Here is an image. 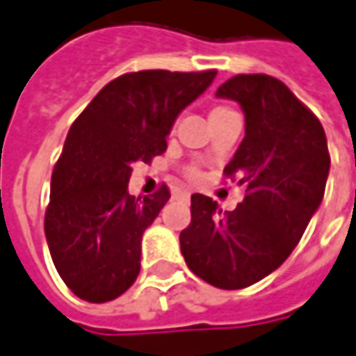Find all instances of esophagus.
<instances>
[{
  "mask_svg": "<svg viewBox=\"0 0 356 356\" xmlns=\"http://www.w3.org/2000/svg\"><path fill=\"white\" fill-rule=\"evenodd\" d=\"M175 197H179V199H189V193H187V191H177Z\"/></svg>",
  "mask_w": 356,
  "mask_h": 356,
  "instance_id": "obj_1",
  "label": "esophagus"
}]
</instances>
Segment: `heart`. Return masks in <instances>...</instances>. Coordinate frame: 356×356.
I'll use <instances>...</instances> for the list:
<instances>
[{"label":"heart","mask_w":356,"mask_h":356,"mask_svg":"<svg viewBox=\"0 0 356 356\" xmlns=\"http://www.w3.org/2000/svg\"><path fill=\"white\" fill-rule=\"evenodd\" d=\"M219 111H227V107H215V109H213L211 113H219Z\"/></svg>","instance_id":"b5f03b06"}]
</instances>
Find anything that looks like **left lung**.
Segmentation results:
<instances>
[{
	"instance_id": "obj_1",
	"label": "left lung",
	"mask_w": 356,
	"mask_h": 356,
	"mask_svg": "<svg viewBox=\"0 0 356 356\" xmlns=\"http://www.w3.org/2000/svg\"><path fill=\"white\" fill-rule=\"evenodd\" d=\"M217 97L237 101L245 113V137L223 171L247 187L245 199L223 213L211 197L191 195V223L179 241L197 277L235 291L293 253L323 201L331 157L321 121L283 81L235 75Z\"/></svg>"
}]
</instances>
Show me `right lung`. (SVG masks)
I'll return each instance as SVG.
<instances>
[{"mask_svg": "<svg viewBox=\"0 0 356 356\" xmlns=\"http://www.w3.org/2000/svg\"><path fill=\"white\" fill-rule=\"evenodd\" d=\"M217 71L147 70L109 81L71 125L51 175L45 237L63 283L89 302L123 295L141 269V237L169 201L127 191L135 163L165 153L177 115Z\"/></svg>", "mask_w": 356, "mask_h": 356, "instance_id": "right-lung-1", "label": "right lung"}]
</instances>
